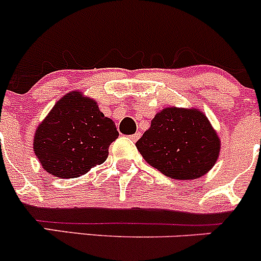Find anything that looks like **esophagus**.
Returning <instances> with one entry per match:
<instances>
[{
	"label": "esophagus",
	"instance_id": "1",
	"mask_svg": "<svg viewBox=\"0 0 261 261\" xmlns=\"http://www.w3.org/2000/svg\"><path fill=\"white\" fill-rule=\"evenodd\" d=\"M140 136H141L140 133H135V134H134V135H130V139L133 141H136V140H138V139H140Z\"/></svg>",
	"mask_w": 261,
	"mask_h": 261
}]
</instances>
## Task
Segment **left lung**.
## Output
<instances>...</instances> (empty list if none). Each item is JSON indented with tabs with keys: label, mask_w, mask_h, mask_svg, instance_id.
Here are the masks:
<instances>
[{
	"label": "left lung",
	"mask_w": 261,
	"mask_h": 261,
	"mask_svg": "<svg viewBox=\"0 0 261 261\" xmlns=\"http://www.w3.org/2000/svg\"><path fill=\"white\" fill-rule=\"evenodd\" d=\"M136 147L147 164L164 175L191 180L212 169L221 140L201 110L170 106L155 115Z\"/></svg>",
	"instance_id": "obj_1"
}]
</instances>
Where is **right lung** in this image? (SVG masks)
Masks as SVG:
<instances>
[{
	"label": "right lung",
	"instance_id": "right-lung-1",
	"mask_svg": "<svg viewBox=\"0 0 261 261\" xmlns=\"http://www.w3.org/2000/svg\"><path fill=\"white\" fill-rule=\"evenodd\" d=\"M117 136L115 122L99 111L97 102L72 91L39 123L33 149L45 172L68 179L102 164Z\"/></svg>",
	"mask_w": 261,
	"mask_h": 261
}]
</instances>
